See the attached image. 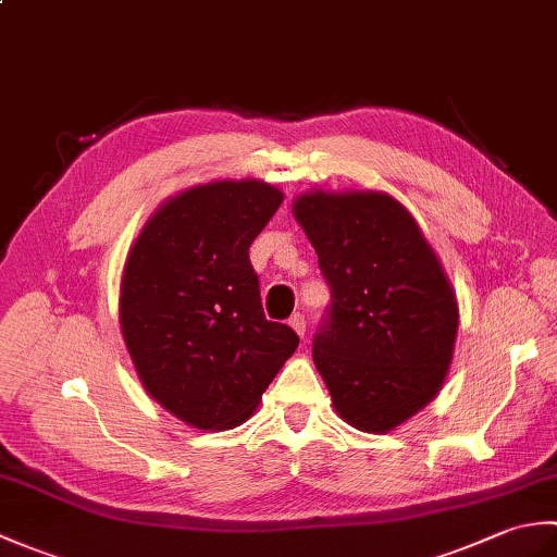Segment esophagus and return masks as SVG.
Listing matches in <instances>:
<instances>
[{"instance_id":"obj_1","label":"esophagus","mask_w":557,"mask_h":557,"mask_svg":"<svg viewBox=\"0 0 557 557\" xmlns=\"http://www.w3.org/2000/svg\"><path fill=\"white\" fill-rule=\"evenodd\" d=\"M289 325L294 327V333L297 335H306V315L304 313H294L292 318H289Z\"/></svg>"}]
</instances>
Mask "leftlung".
<instances>
[{
    "instance_id": "obj_1",
    "label": "left lung",
    "mask_w": 557,
    "mask_h": 557,
    "mask_svg": "<svg viewBox=\"0 0 557 557\" xmlns=\"http://www.w3.org/2000/svg\"><path fill=\"white\" fill-rule=\"evenodd\" d=\"M294 218L330 285L313 337L315 369L354 429L393 431L445 381L455 292L419 224L387 194H306Z\"/></svg>"
}]
</instances>
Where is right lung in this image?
Instances as JSON below:
<instances>
[{
	"label": "right lung",
	"instance_id": "right-lung-1",
	"mask_svg": "<svg viewBox=\"0 0 557 557\" xmlns=\"http://www.w3.org/2000/svg\"><path fill=\"white\" fill-rule=\"evenodd\" d=\"M282 203L256 180L170 198L128 253L120 323L140 383L174 417L227 431L251 417L299 335L272 323L248 258Z\"/></svg>",
	"mask_w": 557,
	"mask_h": 557
}]
</instances>
